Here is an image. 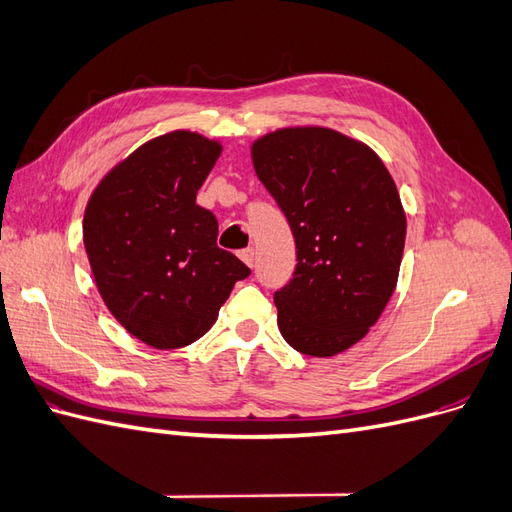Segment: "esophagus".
I'll return each instance as SVG.
<instances>
[{
    "label": "esophagus",
    "instance_id": "1",
    "mask_svg": "<svg viewBox=\"0 0 512 512\" xmlns=\"http://www.w3.org/2000/svg\"><path fill=\"white\" fill-rule=\"evenodd\" d=\"M239 258L245 262L247 267L254 265V247H245V250L239 252Z\"/></svg>",
    "mask_w": 512,
    "mask_h": 512
}]
</instances>
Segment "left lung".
I'll list each match as a JSON object with an SVG mask.
<instances>
[{"instance_id": "obj_1", "label": "left lung", "mask_w": 512, "mask_h": 512, "mask_svg": "<svg viewBox=\"0 0 512 512\" xmlns=\"http://www.w3.org/2000/svg\"><path fill=\"white\" fill-rule=\"evenodd\" d=\"M258 179L297 245L275 292L277 327L309 356L348 350L378 322L397 286L406 213L384 162L329 128H282L252 145Z\"/></svg>"}]
</instances>
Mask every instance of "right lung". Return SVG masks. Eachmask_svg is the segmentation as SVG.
Returning <instances> with one entry per match:
<instances>
[{
	"label": "right lung",
	"instance_id": "right-lung-1",
	"mask_svg": "<svg viewBox=\"0 0 512 512\" xmlns=\"http://www.w3.org/2000/svg\"><path fill=\"white\" fill-rule=\"evenodd\" d=\"M222 145L175 130L151 138L91 194L83 241L108 312L151 348H183L218 320L250 275L218 247V220L196 205Z\"/></svg>",
	"mask_w": 512,
	"mask_h": 512
}]
</instances>
